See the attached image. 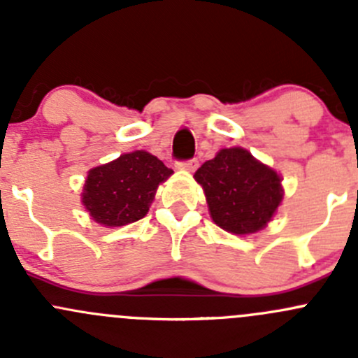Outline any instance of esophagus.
Listing matches in <instances>:
<instances>
[{"mask_svg":"<svg viewBox=\"0 0 358 358\" xmlns=\"http://www.w3.org/2000/svg\"><path fill=\"white\" fill-rule=\"evenodd\" d=\"M178 168L183 169V171H189V173H194L197 168H199V161L197 159H190V161H185V162H178Z\"/></svg>","mask_w":358,"mask_h":358,"instance_id":"esophagus-1","label":"esophagus"}]
</instances>
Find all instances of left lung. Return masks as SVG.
Here are the masks:
<instances>
[{"label":"left lung","mask_w":358,"mask_h":358,"mask_svg":"<svg viewBox=\"0 0 358 358\" xmlns=\"http://www.w3.org/2000/svg\"><path fill=\"white\" fill-rule=\"evenodd\" d=\"M204 190L211 220L236 236L265 229L282 204V176L243 147L216 152L194 175Z\"/></svg>","instance_id":"1"}]
</instances>
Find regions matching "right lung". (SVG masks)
Segmentation results:
<instances>
[{
	"label": "right lung",
	"mask_w": 358,
	"mask_h": 358,
	"mask_svg": "<svg viewBox=\"0 0 358 358\" xmlns=\"http://www.w3.org/2000/svg\"><path fill=\"white\" fill-rule=\"evenodd\" d=\"M171 175L173 169L147 150L121 154L90 169L81 202L99 225L107 229L128 225L149 213L157 187Z\"/></svg>",
	"instance_id": "obj_1"
}]
</instances>
